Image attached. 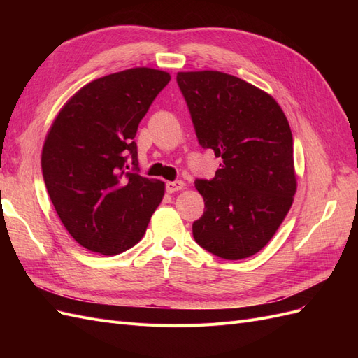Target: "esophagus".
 <instances>
[{"mask_svg":"<svg viewBox=\"0 0 358 358\" xmlns=\"http://www.w3.org/2000/svg\"><path fill=\"white\" fill-rule=\"evenodd\" d=\"M183 187H185V183H183V180H173V182H167L166 183V191L173 194V192H178V191L183 189Z\"/></svg>","mask_w":358,"mask_h":358,"instance_id":"34e87169","label":"esophagus"}]
</instances>
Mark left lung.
<instances>
[{"mask_svg":"<svg viewBox=\"0 0 358 358\" xmlns=\"http://www.w3.org/2000/svg\"><path fill=\"white\" fill-rule=\"evenodd\" d=\"M201 148L222 158L215 178L197 179L204 213L192 236L225 259L251 257L268 243L296 194L292 134L279 104L236 76L178 73Z\"/></svg>","mask_w":358,"mask_h":358,"instance_id":"left-lung-1","label":"left lung"}]
</instances>
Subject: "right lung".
Wrapping results in <instances>:
<instances>
[{"label": "right lung", "mask_w": 358, "mask_h": 358, "mask_svg": "<svg viewBox=\"0 0 358 358\" xmlns=\"http://www.w3.org/2000/svg\"><path fill=\"white\" fill-rule=\"evenodd\" d=\"M169 82V73L146 67L92 80L62 107L46 137L49 197L73 239L92 252L133 248L164 196V182L138 175L134 137Z\"/></svg>", "instance_id": "1"}]
</instances>
